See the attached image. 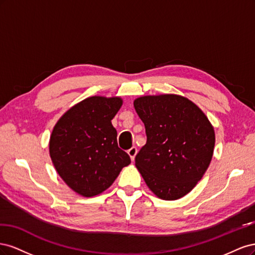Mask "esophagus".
<instances>
[{
    "instance_id": "1",
    "label": "esophagus",
    "mask_w": 255,
    "mask_h": 255,
    "mask_svg": "<svg viewBox=\"0 0 255 255\" xmlns=\"http://www.w3.org/2000/svg\"><path fill=\"white\" fill-rule=\"evenodd\" d=\"M128 155H129V157H130V159H134V157H135V155H136V153H137V148L136 146H132V148H129L128 150Z\"/></svg>"
}]
</instances>
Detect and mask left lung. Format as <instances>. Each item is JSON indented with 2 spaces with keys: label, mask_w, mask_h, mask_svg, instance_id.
I'll list each match as a JSON object with an SVG mask.
<instances>
[{
  "label": "left lung",
  "mask_w": 255,
  "mask_h": 255,
  "mask_svg": "<svg viewBox=\"0 0 255 255\" xmlns=\"http://www.w3.org/2000/svg\"><path fill=\"white\" fill-rule=\"evenodd\" d=\"M134 107L145 128L146 143L135 157L145 184L163 200L187 195L213 157L211 122L195 103L176 95L138 98Z\"/></svg>",
  "instance_id": "8db88e82"
}]
</instances>
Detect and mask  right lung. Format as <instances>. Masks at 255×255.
Listing matches in <instances>:
<instances>
[{
    "label": "right lung",
    "instance_id": "add662e5",
    "mask_svg": "<svg viewBox=\"0 0 255 255\" xmlns=\"http://www.w3.org/2000/svg\"><path fill=\"white\" fill-rule=\"evenodd\" d=\"M121 105L120 98L85 99L53 128L49 145L53 165L68 186L84 197L106 190L130 163L112 125Z\"/></svg>",
    "mask_w": 255,
    "mask_h": 255
}]
</instances>
